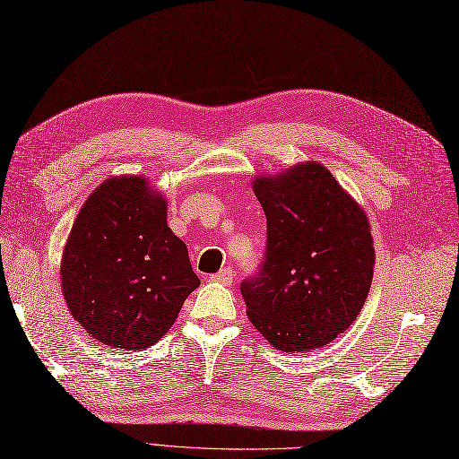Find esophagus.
I'll use <instances>...</instances> for the list:
<instances>
[{
    "instance_id": "obj_1",
    "label": "esophagus",
    "mask_w": 459,
    "mask_h": 459,
    "mask_svg": "<svg viewBox=\"0 0 459 459\" xmlns=\"http://www.w3.org/2000/svg\"><path fill=\"white\" fill-rule=\"evenodd\" d=\"M212 281H220V283H224V285H230L231 281H233V270L230 268V266H226V268H221L218 273H214L212 277H211Z\"/></svg>"
}]
</instances>
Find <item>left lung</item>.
<instances>
[{"instance_id":"left-lung-1","label":"left lung","mask_w":459,"mask_h":459,"mask_svg":"<svg viewBox=\"0 0 459 459\" xmlns=\"http://www.w3.org/2000/svg\"><path fill=\"white\" fill-rule=\"evenodd\" d=\"M253 187L268 231L260 268L241 281L247 316L275 349H319L351 327L369 293L368 218L317 162Z\"/></svg>"}]
</instances>
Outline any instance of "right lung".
Listing matches in <instances>:
<instances>
[{
    "mask_svg": "<svg viewBox=\"0 0 459 459\" xmlns=\"http://www.w3.org/2000/svg\"><path fill=\"white\" fill-rule=\"evenodd\" d=\"M68 310L93 339L149 349L169 331L199 277L166 224V201L140 176L97 187L68 235L61 262Z\"/></svg>",
    "mask_w": 459,
    "mask_h": 459,
    "instance_id": "1",
    "label": "right lung"
}]
</instances>
